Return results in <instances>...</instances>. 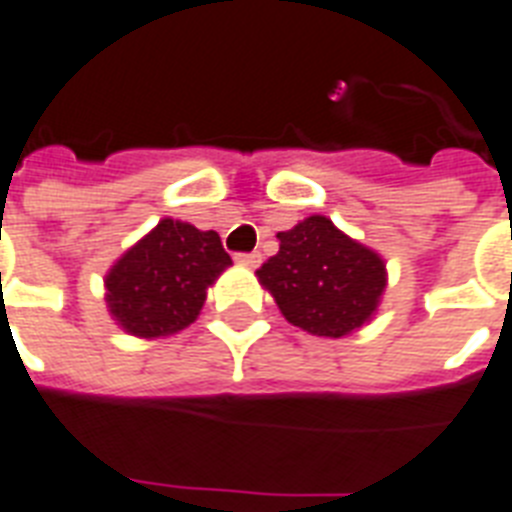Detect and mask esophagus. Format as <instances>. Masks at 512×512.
Returning a JSON list of instances; mask_svg holds the SVG:
<instances>
[{"label": "esophagus", "mask_w": 512, "mask_h": 512, "mask_svg": "<svg viewBox=\"0 0 512 512\" xmlns=\"http://www.w3.org/2000/svg\"><path fill=\"white\" fill-rule=\"evenodd\" d=\"M235 261L237 264H243V267H248V269H256L261 264V253H237L235 256Z\"/></svg>", "instance_id": "1"}]
</instances>
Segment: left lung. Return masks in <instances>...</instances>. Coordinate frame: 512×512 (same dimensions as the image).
Wrapping results in <instances>:
<instances>
[{"label":"left lung","instance_id":"left-lung-1","mask_svg":"<svg viewBox=\"0 0 512 512\" xmlns=\"http://www.w3.org/2000/svg\"><path fill=\"white\" fill-rule=\"evenodd\" d=\"M280 251L256 272L290 325L343 338L375 320L388 285L386 259L312 214L277 232Z\"/></svg>","mask_w":512,"mask_h":512}]
</instances>
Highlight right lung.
Wrapping results in <instances>:
<instances>
[{
  "mask_svg": "<svg viewBox=\"0 0 512 512\" xmlns=\"http://www.w3.org/2000/svg\"><path fill=\"white\" fill-rule=\"evenodd\" d=\"M232 267L214 230L200 232L182 219H161L126 248L105 275L110 320L134 338H166L190 327L208 288Z\"/></svg>",
  "mask_w": 512,
  "mask_h": 512,
  "instance_id": "obj_1",
  "label": "right lung"
}]
</instances>
